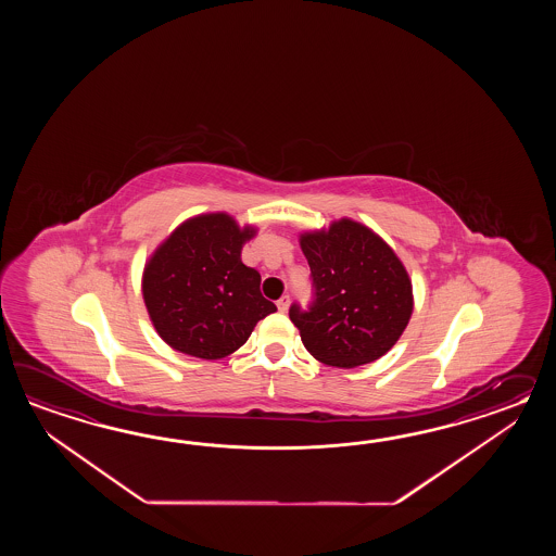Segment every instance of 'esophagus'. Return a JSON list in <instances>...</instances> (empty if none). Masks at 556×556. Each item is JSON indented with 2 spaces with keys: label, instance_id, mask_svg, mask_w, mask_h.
<instances>
[{
  "label": "esophagus",
  "instance_id": "34e87169",
  "mask_svg": "<svg viewBox=\"0 0 556 556\" xmlns=\"http://www.w3.org/2000/svg\"><path fill=\"white\" fill-rule=\"evenodd\" d=\"M276 306H278V309L280 312H286L288 309V306H290V295H282L278 302H276Z\"/></svg>",
  "mask_w": 556,
  "mask_h": 556
}]
</instances>
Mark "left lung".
<instances>
[{
  "instance_id": "8db88e82",
  "label": "left lung",
  "mask_w": 556,
  "mask_h": 556,
  "mask_svg": "<svg viewBox=\"0 0 556 556\" xmlns=\"http://www.w3.org/2000/svg\"><path fill=\"white\" fill-rule=\"evenodd\" d=\"M316 298L290 307L307 352L326 366L376 362L402 338L414 314V288L403 262L371 228L352 218L300 235Z\"/></svg>"
}]
</instances>
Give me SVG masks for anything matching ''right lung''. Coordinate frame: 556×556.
Segmentation results:
<instances>
[{"instance_id": "add662e5", "label": "right lung", "mask_w": 556, "mask_h": 556, "mask_svg": "<svg viewBox=\"0 0 556 556\" xmlns=\"http://www.w3.org/2000/svg\"><path fill=\"white\" fill-rule=\"evenodd\" d=\"M256 226L226 213L192 216L156 247L142 270V300L163 342L180 354L223 359L276 312L242 247Z\"/></svg>"}]
</instances>
